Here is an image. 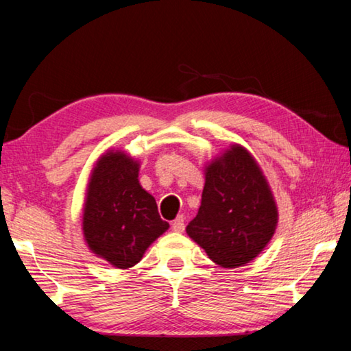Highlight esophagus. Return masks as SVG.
Instances as JSON below:
<instances>
[{
  "label": "esophagus",
  "instance_id": "1",
  "mask_svg": "<svg viewBox=\"0 0 351 351\" xmlns=\"http://www.w3.org/2000/svg\"><path fill=\"white\" fill-rule=\"evenodd\" d=\"M184 217L182 215H178L176 219L173 220V223H171V230L176 231V232H182L184 231Z\"/></svg>",
  "mask_w": 351,
  "mask_h": 351
}]
</instances>
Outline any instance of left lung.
Listing matches in <instances>:
<instances>
[{
    "label": "left lung",
    "mask_w": 351,
    "mask_h": 351,
    "mask_svg": "<svg viewBox=\"0 0 351 351\" xmlns=\"http://www.w3.org/2000/svg\"><path fill=\"white\" fill-rule=\"evenodd\" d=\"M276 223L263 171L245 148L234 145L206 169L202 206L186 231L215 264L234 269L263 252Z\"/></svg>",
    "instance_id": "left-lung-1"
}]
</instances>
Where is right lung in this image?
<instances>
[{
    "mask_svg": "<svg viewBox=\"0 0 351 351\" xmlns=\"http://www.w3.org/2000/svg\"><path fill=\"white\" fill-rule=\"evenodd\" d=\"M138 164L121 152L98 160L88 182L82 230L87 245L117 269H130L169 223L138 184Z\"/></svg>",
    "mask_w": 351,
    "mask_h": 351,
    "instance_id": "obj_1",
    "label": "right lung"
}]
</instances>
